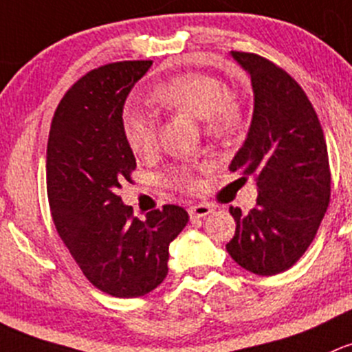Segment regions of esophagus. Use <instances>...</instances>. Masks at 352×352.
<instances>
[{
    "mask_svg": "<svg viewBox=\"0 0 352 352\" xmlns=\"http://www.w3.org/2000/svg\"><path fill=\"white\" fill-rule=\"evenodd\" d=\"M213 212V206H210L208 203H197V205H191L190 208H188V213H190L191 219H203V217H206L208 213Z\"/></svg>",
    "mask_w": 352,
    "mask_h": 352,
    "instance_id": "obj_1",
    "label": "esophagus"
}]
</instances>
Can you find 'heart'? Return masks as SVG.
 <instances>
[{
    "mask_svg": "<svg viewBox=\"0 0 352 352\" xmlns=\"http://www.w3.org/2000/svg\"><path fill=\"white\" fill-rule=\"evenodd\" d=\"M152 100L166 110L179 111L200 120L208 135H226L241 120V108L227 86L212 76L198 72L176 76L157 86L152 93ZM123 135L132 152L147 154L157 142V125L151 115L132 110L123 118ZM168 181L179 190L197 186L193 169L188 166L173 169Z\"/></svg>",
    "mask_w": 352,
    "mask_h": 352,
    "instance_id": "b5f03b06",
    "label": "heart"
}]
</instances>
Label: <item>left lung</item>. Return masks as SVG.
Wrapping results in <instances>:
<instances>
[{"label":"left lung","instance_id":"8db88e82","mask_svg":"<svg viewBox=\"0 0 352 352\" xmlns=\"http://www.w3.org/2000/svg\"><path fill=\"white\" fill-rule=\"evenodd\" d=\"M230 56L251 76L254 111L248 137L229 169L254 177L256 206L229 212L232 259L259 276L289 270L317 234L331 201L327 144L317 113L298 82L257 54Z\"/></svg>","mask_w":352,"mask_h":352}]
</instances>
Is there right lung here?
<instances>
[{
	"mask_svg": "<svg viewBox=\"0 0 352 352\" xmlns=\"http://www.w3.org/2000/svg\"><path fill=\"white\" fill-rule=\"evenodd\" d=\"M152 60L93 69L64 95L47 144V195L57 234L89 283L117 298L157 288L169 244L188 223L177 205L133 217L118 190L137 162L123 135V104Z\"/></svg>",
	"mask_w": 352,
	"mask_h": 352,
	"instance_id": "right-lung-1",
	"label": "right lung"
}]
</instances>
